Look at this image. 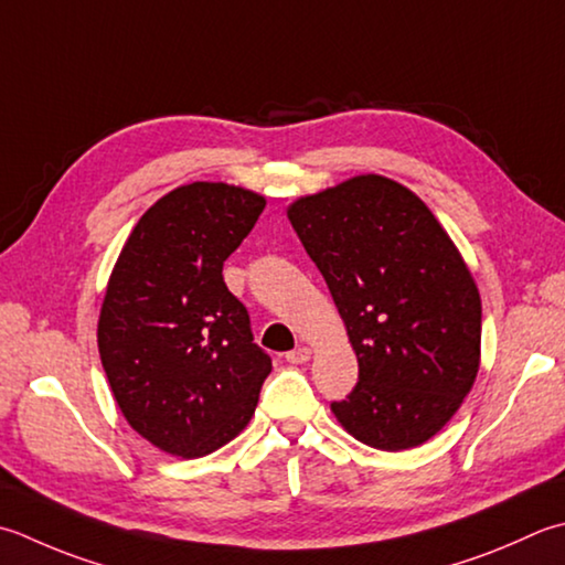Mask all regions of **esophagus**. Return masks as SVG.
Masks as SVG:
<instances>
[{
    "mask_svg": "<svg viewBox=\"0 0 565 565\" xmlns=\"http://www.w3.org/2000/svg\"><path fill=\"white\" fill-rule=\"evenodd\" d=\"M311 355H313L311 348L301 345V348H296L291 352H286V362H289V364H303V362L311 360Z\"/></svg>",
    "mask_w": 565,
    "mask_h": 565,
    "instance_id": "1",
    "label": "esophagus"
}]
</instances>
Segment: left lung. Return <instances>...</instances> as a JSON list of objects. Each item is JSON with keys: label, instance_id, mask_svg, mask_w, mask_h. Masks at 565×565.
Masks as SVG:
<instances>
[{"label": "left lung", "instance_id": "left-lung-1", "mask_svg": "<svg viewBox=\"0 0 565 565\" xmlns=\"http://www.w3.org/2000/svg\"><path fill=\"white\" fill-rule=\"evenodd\" d=\"M323 274L360 382L333 402L360 444L406 450L444 428L480 370L482 303L466 259L426 203L364 173L286 210Z\"/></svg>", "mask_w": 565, "mask_h": 565}]
</instances>
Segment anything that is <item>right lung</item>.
<instances>
[{"instance_id": "obj_1", "label": "right lung", "mask_w": 565, "mask_h": 565, "mask_svg": "<svg viewBox=\"0 0 565 565\" xmlns=\"http://www.w3.org/2000/svg\"><path fill=\"white\" fill-rule=\"evenodd\" d=\"M264 205L239 185L173 188L139 217L109 274L97 320L109 390L127 424L171 456L230 444L271 372L223 279Z\"/></svg>"}]
</instances>
